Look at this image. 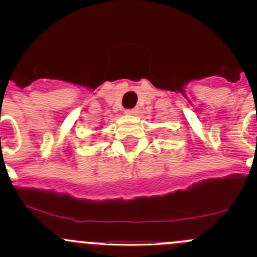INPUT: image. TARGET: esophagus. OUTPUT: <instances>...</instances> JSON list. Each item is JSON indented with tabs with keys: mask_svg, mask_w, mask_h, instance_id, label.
Segmentation results:
<instances>
[{
	"mask_svg": "<svg viewBox=\"0 0 257 257\" xmlns=\"http://www.w3.org/2000/svg\"><path fill=\"white\" fill-rule=\"evenodd\" d=\"M124 113L128 114V115H137V114L139 113V109H138V108H133V109H126Z\"/></svg>",
	"mask_w": 257,
	"mask_h": 257,
	"instance_id": "obj_1",
	"label": "esophagus"
}]
</instances>
